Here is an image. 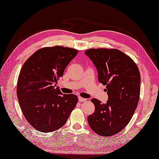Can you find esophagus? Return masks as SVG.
Listing matches in <instances>:
<instances>
[{"label":"esophagus","instance_id":"esophagus-1","mask_svg":"<svg viewBox=\"0 0 159 159\" xmlns=\"http://www.w3.org/2000/svg\"><path fill=\"white\" fill-rule=\"evenodd\" d=\"M85 100H86L85 98H81V97H79V102H84V101H85Z\"/></svg>","mask_w":159,"mask_h":159}]
</instances>
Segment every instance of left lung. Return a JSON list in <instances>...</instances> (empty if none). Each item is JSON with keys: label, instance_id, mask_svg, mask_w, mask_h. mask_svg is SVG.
<instances>
[{"label": "left lung", "instance_id": "left-lung-1", "mask_svg": "<svg viewBox=\"0 0 159 159\" xmlns=\"http://www.w3.org/2000/svg\"><path fill=\"white\" fill-rule=\"evenodd\" d=\"M106 85L108 100L92 99L94 113L87 117L90 128L101 136L116 134L129 123L139 102L141 76L136 63L119 50L92 48L85 51Z\"/></svg>", "mask_w": 159, "mask_h": 159}]
</instances>
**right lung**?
I'll return each instance as SVG.
<instances>
[{"label":"right lung","instance_id":"right-lung-1","mask_svg":"<svg viewBox=\"0 0 159 159\" xmlns=\"http://www.w3.org/2000/svg\"><path fill=\"white\" fill-rule=\"evenodd\" d=\"M78 50L62 46L39 49L24 63L17 83V96L26 120L40 132L50 133L66 124L78 102L74 94L57 87Z\"/></svg>","mask_w":159,"mask_h":159}]
</instances>
